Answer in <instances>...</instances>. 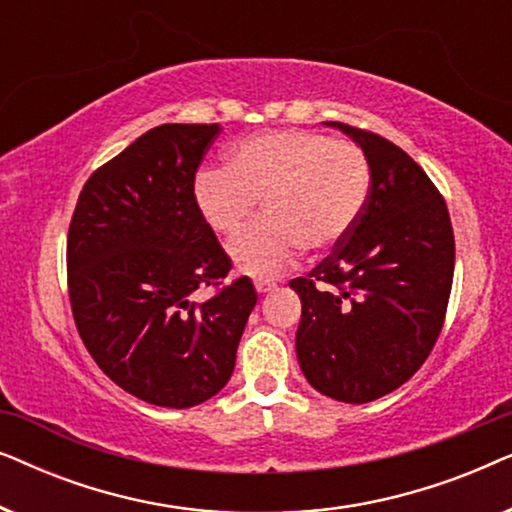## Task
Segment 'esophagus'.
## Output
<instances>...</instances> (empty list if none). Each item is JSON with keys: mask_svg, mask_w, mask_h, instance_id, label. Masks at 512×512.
Masks as SVG:
<instances>
[{"mask_svg": "<svg viewBox=\"0 0 512 512\" xmlns=\"http://www.w3.org/2000/svg\"><path fill=\"white\" fill-rule=\"evenodd\" d=\"M254 286H256V291L261 293V296H263V293H270V291L277 289V284L270 282V279H256Z\"/></svg>", "mask_w": 512, "mask_h": 512, "instance_id": "1", "label": "esophagus"}]
</instances>
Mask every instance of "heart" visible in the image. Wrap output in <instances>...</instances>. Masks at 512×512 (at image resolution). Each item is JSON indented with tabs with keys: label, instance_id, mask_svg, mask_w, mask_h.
Listing matches in <instances>:
<instances>
[{
	"label": "heart",
	"instance_id": "obj_1",
	"mask_svg": "<svg viewBox=\"0 0 512 512\" xmlns=\"http://www.w3.org/2000/svg\"><path fill=\"white\" fill-rule=\"evenodd\" d=\"M370 193V165L359 144L310 130H270L233 146L228 167L195 177V202L209 228L235 235L261 200L263 216L230 242L244 275L268 279L300 249L324 251L356 226Z\"/></svg>",
	"mask_w": 512,
	"mask_h": 512
}]
</instances>
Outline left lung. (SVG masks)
I'll list each match as a JSON object with an SVG mask.
<instances>
[{
	"instance_id": "8db88e82",
	"label": "left lung",
	"mask_w": 512,
	"mask_h": 512,
	"mask_svg": "<svg viewBox=\"0 0 512 512\" xmlns=\"http://www.w3.org/2000/svg\"><path fill=\"white\" fill-rule=\"evenodd\" d=\"M352 137L370 165V193L349 235L307 277L298 363L319 394L368 403L417 373L443 328L454 275L445 200L422 167L375 132L324 123Z\"/></svg>"
}]
</instances>
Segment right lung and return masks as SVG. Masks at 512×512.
I'll return each instance as SVG.
<instances>
[{"label":"right lung","mask_w":512,"mask_h":512,"mask_svg":"<svg viewBox=\"0 0 512 512\" xmlns=\"http://www.w3.org/2000/svg\"><path fill=\"white\" fill-rule=\"evenodd\" d=\"M221 125H158L90 174L67 237L69 300L97 366L160 408L226 387L256 305L249 277L193 303L230 270L195 202V172Z\"/></svg>","instance_id":"1"}]
</instances>
